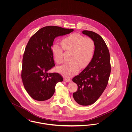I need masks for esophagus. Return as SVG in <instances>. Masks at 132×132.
<instances>
[{
    "label": "esophagus",
    "mask_w": 132,
    "mask_h": 132,
    "mask_svg": "<svg viewBox=\"0 0 132 132\" xmlns=\"http://www.w3.org/2000/svg\"><path fill=\"white\" fill-rule=\"evenodd\" d=\"M65 81H66V82H71L72 80H70V79H65Z\"/></svg>",
    "instance_id": "esophagus-1"
}]
</instances>
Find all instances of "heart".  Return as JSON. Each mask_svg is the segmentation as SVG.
Instances as JSON below:
<instances>
[{
    "instance_id": "b5f03b06",
    "label": "heart",
    "mask_w": 132,
    "mask_h": 132,
    "mask_svg": "<svg viewBox=\"0 0 132 132\" xmlns=\"http://www.w3.org/2000/svg\"><path fill=\"white\" fill-rule=\"evenodd\" d=\"M63 49L57 44L51 46L54 60L57 64L63 62V50L71 52V63L57 68V71L66 77L77 74L80 68H85L92 61L94 56L95 44L89 37H84L79 34H74L64 38L61 42Z\"/></svg>"
}]
</instances>
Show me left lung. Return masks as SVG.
<instances>
[{"label":"left lung","instance_id":"obj_1","mask_svg":"<svg viewBox=\"0 0 132 132\" xmlns=\"http://www.w3.org/2000/svg\"><path fill=\"white\" fill-rule=\"evenodd\" d=\"M82 32L94 40V56L88 66L73 78L78 87L73 96L78 104L87 106L94 103L106 88L111 72L110 57L106 44L98 34L90 31Z\"/></svg>","mask_w":132,"mask_h":132}]
</instances>
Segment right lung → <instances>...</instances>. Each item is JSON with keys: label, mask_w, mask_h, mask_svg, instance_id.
Here are the masks:
<instances>
[{"label": "right lung", "mask_w": 132, "mask_h": 132, "mask_svg": "<svg viewBox=\"0 0 132 132\" xmlns=\"http://www.w3.org/2000/svg\"><path fill=\"white\" fill-rule=\"evenodd\" d=\"M72 29L49 26L39 29L29 39L23 57L21 78L24 88L32 98L46 101L63 78L59 73H48L55 66L51 52L54 38L70 34Z\"/></svg>", "instance_id": "right-lung-1"}]
</instances>
